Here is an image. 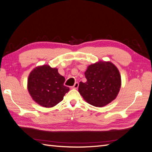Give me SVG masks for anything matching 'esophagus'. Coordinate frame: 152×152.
I'll list each match as a JSON object with an SVG mask.
<instances>
[{
  "mask_svg": "<svg viewBox=\"0 0 152 152\" xmlns=\"http://www.w3.org/2000/svg\"><path fill=\"white\" fill-rule=\"evenodd\" d=\"M78 86H79V83H77V82H76V83H75V85H74L72 86V88L76 89V88H78Z\"/></svg>",
  "mask_w": 152,
  "mask_h": 152,
  "instance_id": "34e87169",
  "label": "esophagus"
}]
</instances>
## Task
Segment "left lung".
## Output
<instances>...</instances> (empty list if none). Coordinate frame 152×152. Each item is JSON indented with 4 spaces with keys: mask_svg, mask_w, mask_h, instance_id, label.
Here are the masks:
<instances>
[{
    "mask_svg": "<svg viewBox=\"0 0 152 152\" xmlns=\"http://www.w3.org/2000/svg\"><path fill=\"white\" fill-rule=\"evenodd\" d=\"M85 75L87 81L80 82L78 91L90 104L103 107L116 97L121 86V76L113 64L100 61L90 65Z\"/></svg>",
    "mask_w": 152,
    "mask_h": 152,
    "instance_id": "left-lung-1",
    "label": "left lung"
}]
</instances>
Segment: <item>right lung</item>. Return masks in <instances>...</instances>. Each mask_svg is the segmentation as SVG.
<instances>
[{
  "instance_id": "right-lung-1",
  "label": "right lung",
  "mask_w": 152,
  "mask_h": 152,
  "mask_svg": "<svg viewBox=\"0 0 152 152\" xmlns=\"http://www.w3.org/2000/svg\"><path fill=\"white\" fill-rule=\"evenodd\" d=\"M64 77L58 69L45 65L35 68L28 79V90L33 100L39 104L51 107L61 102L69 88L64 85Z\"/></svg>"
}]
</instances>
